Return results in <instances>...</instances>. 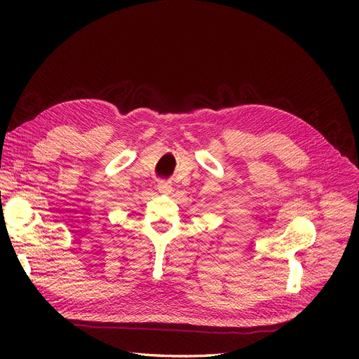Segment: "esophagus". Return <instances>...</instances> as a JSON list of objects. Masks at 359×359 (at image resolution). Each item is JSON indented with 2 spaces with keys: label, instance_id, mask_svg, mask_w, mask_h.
<instances>
[{
  "label": "esophagus",
  "instance_id": "34e87169",
  "mask_svg": "<svg viewBox=\"0 0 359 359\" xmlns=\"http://www.w3.org/2000/svg\"><path fill=\"white\" fill-rule=\"evenodd\" d=\"M157 187H158L160 191H170L172 190V184L168 182V181H160Z\"/></svg>",
  "mask_w": 359,
  "mask_h": 359
}]
</instances>
